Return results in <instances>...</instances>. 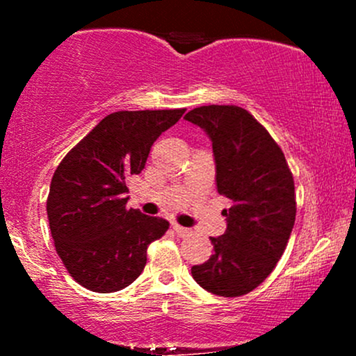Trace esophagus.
I'll list each match as a JSON object with an SVG mask.
<instances>
[{
    "instance_id": "1",
    "label": "esophagus",
    "mask_w": 356,
    "mask_h": 356,
    "mask_svg": "<svg viewBox=\"0 0 356 356\" xmlns=\"http://www.w3.org/2000/svg\"><path fill=\"white\" fill-rule=\"evenodd\" d=\"M172 229L175 231V234L181 236V238H187V236L192 234L191 229H187V227H182L179 226V224H172Z\"/></svg>"
}]
</instances>
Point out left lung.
<instances>
[{
    "label": "left lung",
    "mask_w": 356,
    "mask_h": 356,
    "mask_svg": "<svg viewBox=\"0 0 356 356\" xmlns=\"http://www.w3.org/2000/svg\"><path fill=\"white\" fill-rule=\"evenodd\" d=\"M184 118L209 136L218 192L231 201L222 211L226 232L211 238L214 254L192 266V277L212 295H248L271 275L291 236L293 174L283 150L248 110L204 105Z\"/></svg>",
    "instance_id": "obj_1"
}]
</instances>
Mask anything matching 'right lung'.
Instances as JSON below:
<instances>
[{"label": "right lung", "instance_id": "obj_1", "mask_svg": "<svg viewBox=\"0 0 356 356\" xmlns=\"http://www.w3.org/2000/svg\"><path fill=\"white\" fill-rule=\"evenodd\" d=\"M186 108L113 112L65 155L50 184L47 214L56 252L73 280L95 293L137 280L147 248L169 222L127 209V182L145 167L150 147Z\"/></svg>", "mask_w": 356, "mask_h": 356}]
</instances>
